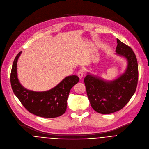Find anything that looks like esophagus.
I'll return each mask as SVG.
<instances>
[{
	"label": "esophagus",
	"instance_id": "1",
	"mask_svg": "<svg viewBox=\"0 0 149 149\" xmlns=\"http://www.w3.org/2000/svg\"><path fill=\"white\" fill-rule=\"evenodd\" d=\"M77 74H78V76H79V77L80 79L82 78V77H83V76L84 75V70L83 69H80L78 71Z\"/></svg>",
	"mask_w": 149,
	"mask_h": 149
}]
</instances>
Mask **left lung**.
<instances>
[{
  "instance_id": "obj_1",
  "label": "left lung",
  "mask_w": 149,
  "mask_h": 149,
  "mask_svg": "<svg viewBox=\"0 0 149 149\" xmlns=\"http://www.w3.org/2000/svg\"><path fill=\"white\" fill-rule=\"evenodd\" d=\"M117 54L127 59L125 72L113 81H107L88 74L84 79L88 97L98 113L109 114L120 111L133 96L138 81V64L133 49L117 38Z\"/></svg>"
}]
</instances>
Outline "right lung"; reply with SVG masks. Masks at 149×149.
Segmentation results:
<instances>
[{
	"mask_svg": "<svg viewBox=\"0 0 149 149\" xmlns=\"http://www.w3.org/2000/svg\"><path fill=\"white\" fill-rule=\"evenodd\" d=\"M22 52L15 57L10 74L13 91L23 106L30 113L44 118H55L66 111L67 100L70 89L79 81L77 75L66 77L53 88L47 91L36 92L22 86L17 77V61Z\"/></svg>",
	"mask_w": 149,
	"mask_h": 149,
	"instance_id": "add662e5",
	"label": "right lung"
}]
</instances>
